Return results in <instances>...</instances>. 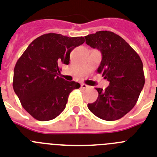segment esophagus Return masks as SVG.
I'll use <instances>...</instances> for the list:
<instances>
[{
    "mask_svg": "<svg viewBox=\"0 0 157 157\" xmlns=\"http://www.w3.org/2000/svg\"><path fill=\"white\" fill-rule=\"evenodd\" d=\"M81 89H88V88H89V86H88L87 85H85V84H81Z\"/></svg>",
    "mask_w": 157,
    "mask_h": 157,
    "instance_id": "1",
    "label": "esophagus"
}]
</instances>
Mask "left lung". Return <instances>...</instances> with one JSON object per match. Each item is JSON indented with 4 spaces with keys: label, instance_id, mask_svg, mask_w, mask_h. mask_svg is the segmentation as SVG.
I'll use <instances>...</instances> for the list:
<instances>
[{
    "label": "left lung",
    "instance_id": "left-lung-1",
    "mask_svg": "<svg viewBox=\"0 0 157 157\" xmlns=\"http://www.w3.org/2000/svg\"><path fill=\"white\" fill-rule=\"evenodd\" d=\"M88 45L100 50L102 60L97 72L109 81L103 90L97 88L98 97L88 108L105 121H116L135 106L144 85L143 63L135 50L119 35L99 31L85 36Z\"/></svg>",
    "mask_w": 157,
    "mask_h": 157
}]
</instances>
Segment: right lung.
I'll list each match as a JSON object with an SVG mask.
<instances>
[{"instance_id": "1", "label": "right lung", "mask_w": 157, "mask_h": 157, "mask_svg": "<svg viewBox=\"0 0 157 157\" xmlns=\"http://www.w3.org/2000/svg\"><path fill=\"white\" fill-rule=\"evenodd\" d=\"M82 36L47 33L32 42L14 68L13 86L21 105L37 121H47L64 111L68 95L81 85L60 77V65L69 64L70 52Z\"/></svg>"}]
</instances>
